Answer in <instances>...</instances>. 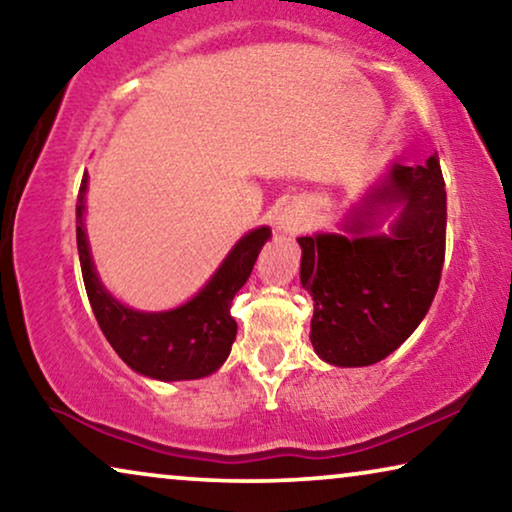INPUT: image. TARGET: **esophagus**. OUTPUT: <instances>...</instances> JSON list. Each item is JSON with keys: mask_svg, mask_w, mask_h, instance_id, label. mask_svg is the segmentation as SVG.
<instances>
[{"mask_svg": "<svg viewBox=\"0 0 512 512\" xmlns=\"http://www.w3.org/2000/svg\"><path fill=\"white\" fill-rule=\"evenodd\" d=\"M307 226H310V221H307L305 209L300 205L284 207L282 214H279V219H277V228L282 230V233H289V235L305 233Z\"/></svg>", "mask_w": 512, "mask_h": 512, "instance_id": "obj_1", "label": "esophagus"}]
</instances>
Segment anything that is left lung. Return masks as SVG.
I'll return each mask as SVG.
<instances>
[{
    "label": "left lung",
    "mask_w": 512,
    "mask_h": 512,
    "mask_svg": "<svg viewBox=\"0 0 512 512\" xmlns=\"http://www.w3.org/2000/svg\"><path fill=\"white\" fill-rule=\"evenodd\" d=\"M394 208L390 235L377 236ZM445 226V181L433 153L426 165H391L347 216L349 235L298 237L300 282L314 300L310 340L321 359L370 366L410 338L438 291Z\"/></svg>",
    "instance_id": "1"
}]
</instances>
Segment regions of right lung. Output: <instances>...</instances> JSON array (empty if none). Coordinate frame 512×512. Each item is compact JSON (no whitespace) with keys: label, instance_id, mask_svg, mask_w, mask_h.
Masks as SVG:
<instances>
[{"label":"right lung","instance_id":"obj_1","mask_svg":"<svg viewBox=\"0 0 512 512\" xmlns=\"http://www.w3.org/2000/svg\"><path fill=\"white\" fill-rule=\"evenodd\" d=\"M88 177H83L76 200V244L83 284L97 324L116 354L139 375L153 380H198L212 375L228 359L237 324L230 314L235 293L247 282L258 251L270 237V228H256L235 244L198 296L167 312H137L111 296L97 277L83 230Z\"/></svg>","mask_w":512,"mask_h":512}]
</instances>
